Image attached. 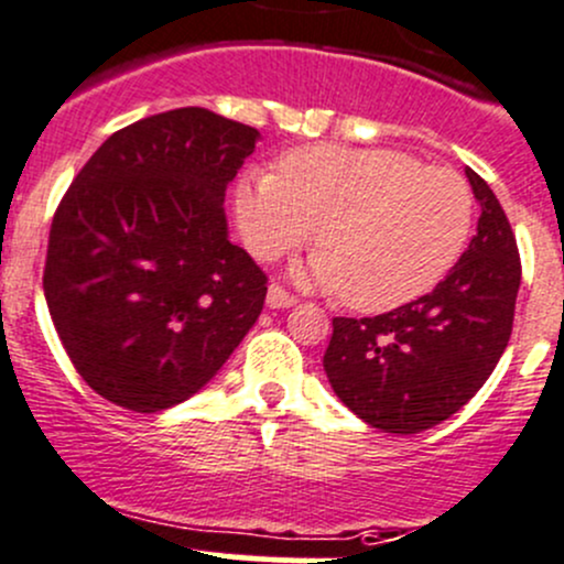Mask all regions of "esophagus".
Listing matches in <instances>:
<instances>
[{"label": "esophagus", "instance_id": "obj_1", "mask_svg": "<svg viewBox=\"0 0 564 564\" xmlns=\"http://www.w3.org/2000/svg\"><path fill=\"white\" fill-rule=\"evenodd\" d=\"M265 304H269L271 310H288V306L295 304V295L288 293L282 284H271L269 295H265Z\"/></svg>", "mask_w": 564, "mask_h": 564}]
</instances>
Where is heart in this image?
Instances as JSON below:
<instances>
[{
    "label": "heart",
    "mask_w": 564,
    "mask_h": 564,
    "mask_svg": "<svg viewBox=\"0 0 564 564\" xmlns=\"http://www.w3.org/2000/svg\"><path fill=\"white\" fill-rule=\"evenodd\" d=\"M249 252L276 260L312 239L306 282L339 290L347 306L408 304L448 274L473 228V193L456 171L386 149L304 147L236 187Z\"/></svg>",
    "instance_id": "1"
}]
</instances>
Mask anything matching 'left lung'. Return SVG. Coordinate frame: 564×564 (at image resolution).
<instances>
[{
    "instance_id": "8db88e82",
    "label": "left lung",
    "mask_w": 564,
    "mask_h": 564,
    "mask_svg": "<svg viewBox=\"0 0 564 564\" xmlns=\"http://www.w3.org/2000/svg\"><path fill=\"white\" fill-rule=\"evenodd\" d=\"M478 234L432 293L377 317H334L325 375L369 426L417 434L480 391L513 330L521 258L489 184L467 167Z\"/></svg>"
}]
</instances>
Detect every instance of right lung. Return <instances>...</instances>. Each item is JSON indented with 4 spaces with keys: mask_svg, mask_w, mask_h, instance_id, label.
Segmentation results:
<instances>
[{
    "mask_svg": "<svg viewBox=\"0 0 564 564\" xmlns=\"http://www.w3.org/2000/svg\"><path fill=\"white\" fill-rule=\"evenodd\" d=\"M260 132L206 108L113 132L54 214L43 290L86 386L132 412L200 391L252 328L265 274L228 239L225 189Z\"/></svg>",
    "mask_w": 564,
    "mask_h": 564,
    "instance_id": "add662e5",
    "label": "right lung"
}]
</instances>
